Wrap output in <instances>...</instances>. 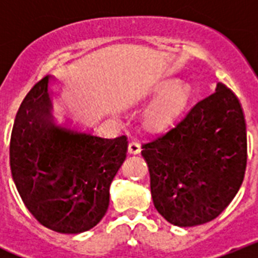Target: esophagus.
<instances>
[{"mask_svg": "<svg viewBox=\"0 0 258 258\" xmlns=\"http://www.w3.org/2000/svg\"><path fill=\"white\" fill-rule=\"evenodd\" d=\"M127 151H129V154H133V155L140 154L141 143L137 142V141H132V142H129V146H127Z\"/></svg>", "mask_w": 258, "mask_h": 258, "instance_id": "1", "label": "esophagus"}]
</instances>
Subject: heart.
<instances>
[{
	"label": "heart",
	"mask_w": 258,
	"mask_h": 258,
	"mask_svg": "<svg viewBox=\"0 0 258 258\" xmlns=\"http://www.w3.org/2000/svg\"><path fill=\"white\" fill-rule=\"evenodd\" d=\"M191 99V89L187 84L175 81L161 86V93L146 107L143 112L145 124L154 129L172 124L183 112Z\"/></svg>",
	"instance_id": "heart-1"
}]
</instances>
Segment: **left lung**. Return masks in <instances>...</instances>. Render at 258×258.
<instances>
[{
	"instance_id": "left-lung-1",
	"label": "left lung",
	"mask_w": 258,
	"mask_h": 258,
	"mask_svg": "<svg viewBox=\"0 0 258 258\" xmlns=\"http://www.w3.org/2000/svg\"><path fill=\"white\" fill-rule=\"evenodd\" d=\"M156 211L179 227L218 217L244 179L247 129L239 99L218 83L174 126L142 145Z\"/></svg>"
}]
</instances>
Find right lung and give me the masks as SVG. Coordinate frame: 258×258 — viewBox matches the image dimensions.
I'll return each mask as SVG.
<instances>
[{
	"instance_id": "right-lung-1",
	"label": "right lung",
	"mask_w": 258,
	"mask_h": 258,
	"mask_svg": "<svg viewBox=\"0 0 258 258\" xmlns=\"http://www.w3.org/2000/svg\"><path fill=\"white\" fill-rule=\"evenodd\" d=\"M49 80H40L18 109L10 138L11 174L41 225L80 234L106 214L109 184L126 157L127 138H102L70 120H58Z\"/></svg>"
}]
</instances>
